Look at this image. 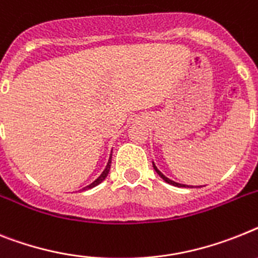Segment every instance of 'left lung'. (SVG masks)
Instances as JSON below:
<instances>
[{
    "label": "left lung",
    "mask_w": 258,
    "mask_h": 258,
    "mask_svg": "<svg viewBox=\"0 0 258 258\" xmlns=\"http://www.w3.org/2000/svg\"><path fill=\"white\" fill-rule=\"evenodd\" d=\"M152 164H153V169L156 170V173H157V174H159V176L161 177V178L164 179V181H165V182L170 183V185H173V186H177V187H192V186H190V185H185V183H178V182H176V181H173V179L168 178V177L164 176V174H162V173L160 172L159 169H157V166L155 165V162L152 161Z\"/></svg>",
    "instance_id": "8db88e82"
}]
</instances>
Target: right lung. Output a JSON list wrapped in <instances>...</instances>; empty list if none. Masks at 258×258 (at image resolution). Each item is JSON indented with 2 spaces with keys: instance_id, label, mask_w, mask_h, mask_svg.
<instances>
[{
  "instance_id": "right-lung-1",
  "label": "right lung",
  "mask_w": 258,
  "mask_h": 258,
  "mask_svg": "<svg viewBox=\"0 0 258 258\" xmlns=\"http://www.w3.org/2000/svg\"><path fill=\"white\" fill-rule=\"evenodd\" d=\"M111 153H112V151H111ZM111 153H110V157H109V161H107V164H106V168L105 169H103V172L101 173V174H99L98 177H97L96 179H94V181H93L92 183H89L88 186H85V187H82L81 190H80V191H85V190H89V189H93V187H96L97 185H99V183L102 182L103 179L106 178V177H107V174H109V172H110V166H111Z\"/></svg>"
}]
</instances>
